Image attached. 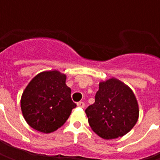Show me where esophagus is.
Returning a JSON list of instances; mask_svg holds the SVG:
<instances>
[{"label":"esophagus","instance_id":"34e87169","mask_svg":"<svg viewBox=\"0 0 160 160\" xmlns=\"http://www.w3.org/2000/svg\"><path fill=\"white\" fill-rule=\"evenodd\" d=\"M77 106L80 108H84L85 107V103L84 102H79V103H77Z\"/></svg>","mask_w":160,"mask_h":160}]
</instances>
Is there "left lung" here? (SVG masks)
<instances>
[{
    "label": "left lung",
    "mask_w": 160,
    "mask_h": 160,
    "mask_svg": "<svg viewBox=\"0 0 160 160\" xmlns=\"http://www.w3.org/2000/svg\"><path fill=\"white\" fill-rule=\"evenodd\" d=\"M92 129L103 139L123 136L137 122L139 107L133 91L111 78L99 83L95 103L86 109Z\"/></svg>",
    "instance_id": "left-lung-1"
}]
</instances>
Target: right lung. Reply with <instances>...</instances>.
Returning a JSON list of instances; mask_svg holds the SVG:
<instances>
[{"label": "right lung", "mask_w": 160, "mask_h": 160, "mask_svg": "<svg viewBox=\"0 0 160 160\" xmlns=\"http://www.w3.org/2000/svg\"><path fill=\"white\" fill-rule=\"evenodd\" d=\"M66 78L57 70L45 71L27 85L20 106L25 120L32 128L45 134L54 132L66 122L76 107Z\"/></svg>", "instance_id": "add662e5"}]
</instances>
